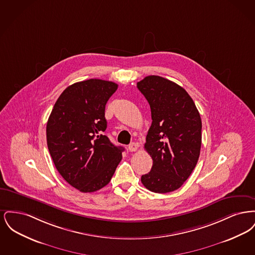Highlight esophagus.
Returning <instances> with one entry per match:
<instances>
[{"instance_id":"1","label":"esophagus","mask_w":255,"mask_h":255,"mask_svg":"<svg viewBox=\"0 0 255 255\" xmlns=\"http://www.w3.org/2000/svg\"><path fill=\"white\" fill-rule=\"evenodd\" d=\"M137 148H138V145H137V143H135V142H131V143L128 145V149H129L130 152L136 151Z\"/></svg>"}]
</instances>
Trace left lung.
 I'll return each instance as SVG.
<instances>
[{"mask_svg":"<svg viewBox=\"0 0 255 255\" xmlns=\"http://www.w3.org/2000/svg\"><path fill=\"white\" fill-rule=\"evenodd\" d=\"M136 86L147 99L152 117L144 148L153 166L141 176V182L155 193L172 192L182 186L198 162L201 117L193 99L173 81L149 75Z\"/></svg>","mask_w":255,"mask_h":255,"instance_id":"8db88e82","label":"left lung"}]
</instances>
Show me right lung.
Here are the masks:
<instances>
[{"mask_svg": "<svg viewBox=\"0 0 255 255\" xmlns=\"http://www.w3.org/2000/svg\"><path fill=\"white\" fill-rule=\"evenodd\" d=\"M118 84L89 79L69 86L58 97L47 123V143L64 180L81 192L109 183L124 148L107 135L105 106Z\"/></svg>", "mask_w": 255, "mask_h": 255, "instance_id": "add662e5", "label": "right lung"}]
</instances>
